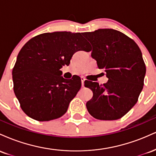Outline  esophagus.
<instances>
[{"label":"esophagus","instance_id":"34e87169","mask_svg":"<svg viewBox=\"0 0 156 156\" xmlns=\"http://www.w3.org/2000/svg\"><path fill=\"white\" fill-rule=\"evenodd\" d=\"M80 79H81V85H82V87H83L84 81H85V78H84L83 77H81V78H80Z\"/></svg>","mask_w":156,"mask_h":156}]
</instances>
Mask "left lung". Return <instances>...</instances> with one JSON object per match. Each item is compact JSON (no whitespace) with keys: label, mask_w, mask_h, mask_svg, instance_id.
<instances>
[{"label":"left lung","mask_w":156,"mask_h":156,"mask_svg":"<svg viewBox=\"0 0 156 156\" xmlns=\"http://www.w3.org/2000/svg\"><path fill=\"white\" fill-rule=\"evenodd\" d=\"M83 35L92 44V57L104 69L107 83L85 81L93 97L87 108L100 120H115L137 103L144 86L146 67L139 46L132 39L114 29H98Z\"/></svg>","instance_id":"left-lung-1"}]
</instances>
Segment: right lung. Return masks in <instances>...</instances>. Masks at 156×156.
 <instances>
[{"mask_svg":"<svg viewBox=\"0 0 156 156\" xmlns=\"http://www.w3.org/2000/svg\"><path fill=\"white\" fill-rule=\"evenodd\" d=\"M78 51H91L80 33H44L25 44L17 55L12 78L14 92L26 115L44 122L67 112L81 81L79 78L64 79L60 69L69 65Z\"/></svg>","mask_w":156,"mask_h":156,"instance_id":"right-lung-1","label":"right lung"}]
</instances>
